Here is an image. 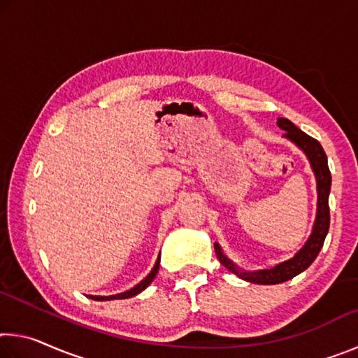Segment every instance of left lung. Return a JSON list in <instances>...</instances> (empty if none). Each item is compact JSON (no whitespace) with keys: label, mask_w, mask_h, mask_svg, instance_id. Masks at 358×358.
Instances as JSON below:
<instances>
[{"label":"left lung","mask_w":358,"mask_h":358,"mask_svg":"<svg viewBox=\"0 0 358 358\" xmlns=\"http://www.w3.org/2000/svg\"><path fill=\"white\" fill-rule=\"evenodd\" d=\"M278 126L286 131L284 136L290 138V141L295 145H299V147L305 151L308 159L311 162V167L314 173H316L317 180V216L316 222H314L313 234L310 240L306 241V245L295 254L294 259L286 260V262L276 265L275 268L270 270L254 271V273H251V271H240L237 266L230 262V260L221 252V248L215 243L216 256L227 270L241 278V280L256 284H280L301 273L303 270H306L308 266L314 262V259L317 257L330 227L329 194L331 186V175L322 145H320L316 138H313L311 136L305 134L301 129L296 128L292 121H289L287 118H278Z\"/></svg>","instance_id":"1"}]
</instances>
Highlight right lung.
<instances>
[{"label":"right lung","instance_id":"right-lung-1","mask_svg":"<svg viewBox=\"0 0 358 358\" xmlns=\"http://www.w3.org/2000/svg\"><path fill=\"white\" fill-rule=\"evenodd\" d=\"M157 270H159V257H157L156 264H155V266H153V270L150 271V275H148L147 278H145L143 281L138 282L136 287H132L131 290H126V292H123V294L110 295V296H98V295H90V296H92L93 300H120V299H129V296H134V295H137L138 292H142V290H143L145 287H148V286H150V282L155 280V276H156V273H157Z\"/></svg>","mask_w":358,"mask_h":358}]
</instances>
